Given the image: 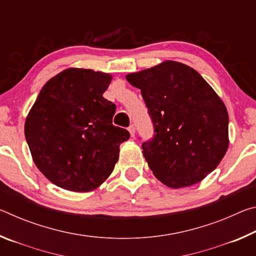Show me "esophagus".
Returning a JSON list of instances; mask_svg holds the SVG:
<instances>
[{
  "label": "esophagus",
  "mask_w": 256,
  "mask_h": 256,
  "mask_svg": "<svg viewBox=\"0 0 256 256\" xmlns=\"http://www.w3.org/2000/svg\"><path fill=\"white\" fill-rule=\"evenodd\" d=\"M128 130V132H130V134H131L132 138L136 136V128H134V125H130Z\"/></svg>",
  "instance_id": "obj_1"
}]
</instances>
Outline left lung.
I'll use <instances>...</instances> for the list:
<instances>
[{
  "mask_svg": "<svg viewBox=\"0 0 256 256\" xmlns=\"http://www.w3.org/2000/svg\"><path fill=\"white\" fill-rule=\"evenodd\" d=\"M126 80L141 90L154 128L152 140L142 144L154 175L180 188L214 170L228 149V112L198 72L164 60Z\"/></svg>",
  "mask_w": 256,
  "mask_h": 256,
  "instance_id": "1",
  "label": "left lung"
}]
</instances>
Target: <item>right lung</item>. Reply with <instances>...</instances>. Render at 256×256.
Instances as JSON below:
<instances>
[{
	"instance_id": "add662e5",
	"label": "right lung",
	"mask_w": 256,
	"mask_h": 256,
	"mask_svg": "<svg viewBox=\"0 0 256 256\" xmlns=\"http://www.w3.org/2000/svg\"><path fill=\"white\" fill-rule=\"evenodd\" d=\"M112 76L66 68L42 86L24 122L32 160L47 180L72 192H90L118 160L126 130L112 125L116 106L102 97Z\"/></svg>"
}]
</instances>
